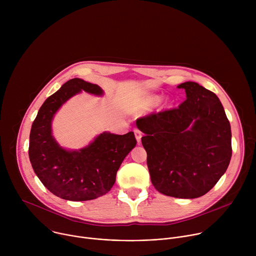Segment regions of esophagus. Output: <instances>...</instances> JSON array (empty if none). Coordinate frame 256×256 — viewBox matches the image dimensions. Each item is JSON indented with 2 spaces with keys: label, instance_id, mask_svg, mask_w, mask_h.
I'll use <instances>...</instances> for the list:
<instances>
[{
  "label": "esophagus",
  "instance_id": "34e87169",
  "mask_svg": "<svg viewBox=\"0 0 256 256\" xmlns=\"http://www.w3.org/2000/svg\"><path fill=\"white\" fill-rule=\"evenodd\" d=\"M134 136H136L138 144H140V138H142V132L140 130H138V128H134Z\"/></svg>",
  "mask_w": 256,
  "mask_h": 256
}]
</instances>
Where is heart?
Listing matches in <instances>:
<instances>
[{
    "mask_svg": "<svg viewBox=\"0 0 256 256\" xmlns=\"http://www.w3.org/2000/svg\"><path fill=\"white\" fill-rule=\"evenodd\" d=\"M157 101H158V97H152V98L148 99L147 101H144V102L140 103V104L138 105V107H140V108H142V109H144V108H147L148 106L154 105Z\"/></svg>",
    "mask_w": 256,
    "mask_h": 256,
    "instance_id": "heart-1",
    "label": "heart"
}]
</instances>
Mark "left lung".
<instances>
[{"mask_svg":"<svg viewBox=\"0 0 256 256\" xmlns=\"http://www.w3.org/2000/svg\"><path fill=\"white\" fill-rule=\"evenodd\" d=\"M186 99L177 108L136 120L154 188L161 194L196 198L226 172L231 156V126L212 91L196 82L177 86Z\"/></svg>","mask_w":256,"mask_h":256,"instance_id":"1","label":"left lung"}]
</instances>
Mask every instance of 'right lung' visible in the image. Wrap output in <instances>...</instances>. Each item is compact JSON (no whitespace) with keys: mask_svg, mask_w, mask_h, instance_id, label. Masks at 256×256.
I'll return each instance as SVG.
<instances>
[{"mask_svg":"<svg viewBox=\"0 0 256 256\" xmlns=\"http://www.w3.org/2000/svg\"><path fill=\"white\" fill-rule=\"evenodd\" d=\"M81 91L103 95L96 84L68 80L42 105L29 136L28 154L35 174L52 194L72 202L95 200L110 190L120 166L136 144L132 132L122 136L104 132L78 151L62 148L52 134V118L66 100Z\"/></svg>","mask_w":256,"mask_h":256,"instance_id":"obj_1","label":"right lung"}]
</instances>
